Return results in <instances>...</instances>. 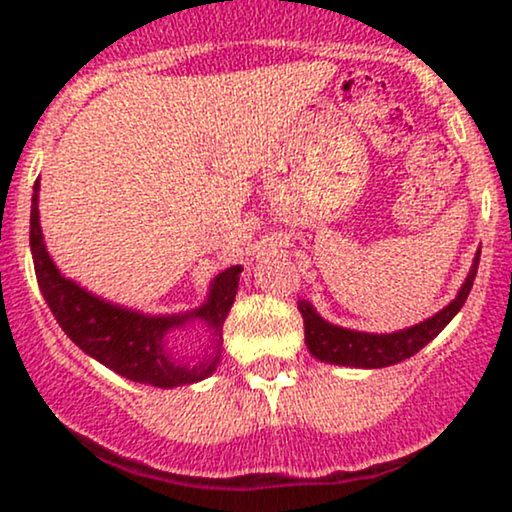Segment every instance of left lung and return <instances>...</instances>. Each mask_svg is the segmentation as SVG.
Wrapping results in <instances>:
<instances>
[{
	"label": "left lung",
	"mask_w": 512,
	"mask_h": 512,
	"mask_svg": "<svg viewBox=\"0 0 512 512\" xmlns=\"http://www.w3.org/2000/svg\"><path fill=\"white\" fill-rule=\"evenodd\" d=\"M481 248L474 257L472 269H469L467 279H464L460 293L455 301L445 305L440 313H436L428 320L419 322V325L407 327L392 334H370V332H356L346 330V327H337L332 322L322 320L317 310L308 301H298V310L303 315L305 327V344L308 351L315 358L325 363H334V366H351V368H385L395 366V363L404 361V358L414 356L443 332V327L460 313V308L467 301L469 291H472L474 276H477Z\"/></svg>",
	"instance_id": "obj_1"
}]
</instances>
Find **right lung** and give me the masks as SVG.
Listing matches in <instances>:
<instances>
[{
  "label": "right lung",
  "instance_id": "right-lung-1",
  "mask_svg": "<svg viewBox=\"0 0 512 512\" xmlns=\"http://www.w3.org/2000/svg\"><path fill=\"white\" fill-rule=\"evenodd\" d=\"M38 190L35 182L31 202V252L38 276L40 293L50 305L52 315L60 322L72 342L84 354L96 358L105 368L115 370L122 378L154 387H180L209 378L221 361V332L228 310L238 293V279L243 267H228L216 274L209 286L204 305L180 315H144L139 310L113 305L93 296L72 279L60 274L48 255L40 231ZM199 319L212 334L214 352L197 359L175 357L167 344V332L185 321Z\"/></svg>",
  "mask_w": 512,
  "mask_h": 512
}]
</instances>
